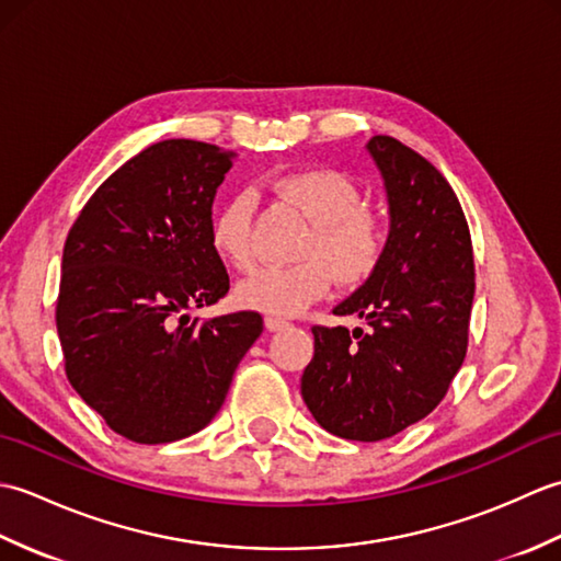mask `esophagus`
<instances>
[{"instance_id": "esophagus-1", "label": "esophagus", "mask_w": 561, "mask_h": 561, "mask_svg": "<svg viewBox=\"0 0 561 561\" xmlns=\"http://www.w3.org/2000/svg\"><path fill=\"white\" fill-rule=\"evenodd\" d=\"M265 325H267V330H270V332H279V330H284V328H289V320L267 316V318H265Z\"/></svg>"}]
</instances>
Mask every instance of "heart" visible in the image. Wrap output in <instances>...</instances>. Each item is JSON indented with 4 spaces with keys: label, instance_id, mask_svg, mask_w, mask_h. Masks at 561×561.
Listing matches in <instances>:
<instances>
[{
    "label": "heart",
    "instance_id": "b5f03b06",
    "mask_svg": "<svg viewBox=\"0 0 561 561\" xmlns=\"http://www.w3.org/2000/svg\"><path fill=\"white\" fill-rule=\"evenodd\" d=\"M274 190L299 207L313 231L294 265H267L238 284L236 301L267 316H296L318 301L332 277L342 287H359L378 272L386 257V226L364 207V190L337 169H304L284 173ZM253 205L245 193L226 197L214 211L209 241L226 265L245 272L253 267Z\"/></svg>",
    "mask_w": 561,
    "mask_h": 561
}]
</instances>
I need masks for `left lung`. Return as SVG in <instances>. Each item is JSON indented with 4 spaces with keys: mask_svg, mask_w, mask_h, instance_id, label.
<instances>
[{
    "mask_svg": "<svg viewBox=\"0 0 561 561\" xmlns=\"http://www.w3.org/2000/svg\"><path fill=\"white\" fill-rule=\"evenodd\" d=\"M386 183V257L335 316L362 328H313L301 396L316 422L350 440H383L444 400L468 352L474 296L470 229L448 181L402 141L366 145Z\"/></svg>",
    "mask_w": 561,
    "mask_h": 561,
    "instance_id": "left-lung-1",
    "label": "left lung"
}]
</instances>
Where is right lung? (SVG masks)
<instances>
[{
  "mask_svg": "<svg viewBox=\"0 0 561 561\" xmlns=\"http://www.w3.org/2000/svg\"><path fill=\"white\" fill-rule=\"evenodd\" d=\"M231 159L207 141H157L103 181L67 233L55 308L65 371L135 444L205 428L262 332L255 311L185 316L229 291L209 224Z\"/></svg>",
  "mask_w": 561,
  "mask_h": 561,
  "instance_id": "right-lung-1",
  "label": "right lung"
}]
</instances>
